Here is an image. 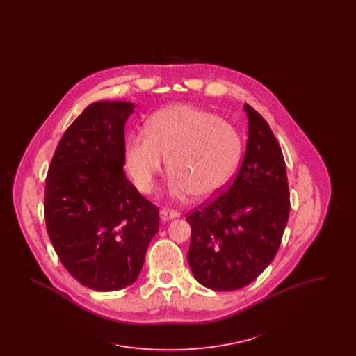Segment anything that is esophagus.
Instances as JSON below:
<instances>
[{"label":"esophagus","mask_w":356,"mask_h":356,"mask_svg":"<svg viewBox=\"0 0 356 356\" xmlns=\"http://www.w3.org/2000/svg\"><path fill=\"white\" fill-rule=\"evenodd\" d=\"M180 213L177 211H173V209H168V208H164L160 211V219L163 221L173 220L176 218H179Z\"/></svg>","instance_id":"34e87169"}]
</instances>
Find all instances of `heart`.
Returning <instances> with one entry per match:
<instances>
[{
    "label": "heart",
    "mask_w": 356,
    "mask_h": 356,
    "mask_svg": "<svg viewBox=\"0 0 356 356\" xmlns=\"http://www.w3.org/2000/svg\"><path fill=\"white\" fill-rule=\"evenodd\" d=\"M168 156L170 197L218 195L234 177L241 156L236 129L213 113L170 105L153 113L145 134L128 136L124 165L136 188L149 193Z\"/></svg>",
    "instance_id": "heart-1"
}]
</instances>
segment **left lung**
<instances>
[{
    "mask_svg": "<svg viewBox=\"0 0 356 356\" xmlns=\"http://www.w3.org/2000/svg\"><path fill=\"white\" fill-rule=\"evenodd\" d=\"M248 140L235 180L186 216V259L195 279L213 291L248 286L271 264L289 216L284 157L270 125L244 104Z\"/></svg>",
    "mask_w": 356,
    "mask_h": 356,
    "instance_id": "8db88e82",
    "label": "left lung"
}]
</instances>
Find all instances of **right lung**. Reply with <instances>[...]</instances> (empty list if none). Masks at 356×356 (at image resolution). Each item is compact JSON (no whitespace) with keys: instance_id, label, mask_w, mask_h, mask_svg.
<instances>
[{"instance_id":"add662e5","label":"right lung","mask_w":356,"mask_h":356,"mask_svg":"<svg viewBox=\"0 0 356 356\" xmlns=\"http://www.w3.org/2000/svg\"><path fill=\"white\" fill-rule=\"evenodd\" d=\"M135 104L96 102L72 122L51 159L45 221L53 248L83 286L102 292L135 283L159 208L124 172V125Z\"/></svg>"}]
</instances>
